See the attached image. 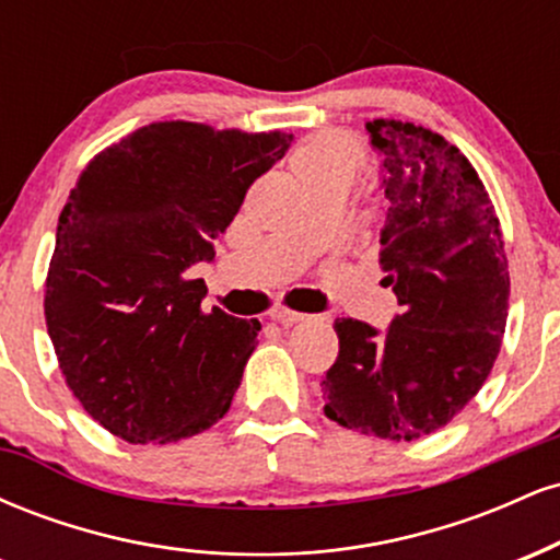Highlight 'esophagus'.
<instances>
[{
	"mask_svg": "<svg viewBox=\"0 0 560 560\" xmlns=\"http://www.w3.org/2000/svg\"><path fill=\"white\" fill-rule=\"evenodd\" d=\"M307 316L305 313H298V311H289V307H276L271 311V320L281 326H292V324H300V320H305Z\"/></svg>",
	"mask_w": 560,
	"mask_h": 560,
	"instance_id": "1",
	"label": "esophagus"
}]
</instances>
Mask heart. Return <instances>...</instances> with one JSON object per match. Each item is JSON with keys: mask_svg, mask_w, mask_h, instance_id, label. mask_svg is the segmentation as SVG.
Masks as SVG:
<instances>
[{"mask_svg": "<svg viewBox=\"0 0 560 560\" xmlns=\"http://www.w3.org/2000/svg\"><path fill=\"white\" fill-rule=\"evenodd\" d=\"M298 176L305 178H347L352 182L355 173L365 165V147L361 139L342 131H326L294 152L292 160Z\"/></svg>", "mask_w": 560, "mask_h": 560, "instance_id": "1", "label": "heart"}]
</instances>
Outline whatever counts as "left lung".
I'll use <instances>...</instances> for the list:
<instances>
[{
  "label": "left lung",
  "instance_id": "obj_1",
  "mask_svg": "<svg viewBox=\"0 0 560 560\" xmlns=\"http://www.w3.org/2000/svg\"><path fill=\"white\" fill-rule=\"evenodd\" d=\"M365 131L389 199L378 266L402 313L387 334L334 320L339 355L320 389L339 427L413 442L453 421L490 376L511 276L492 199L458 147L392 118Z\"/></svg>",
  "mask_w": 560,
  "mask_h": 560
}]
</instances>
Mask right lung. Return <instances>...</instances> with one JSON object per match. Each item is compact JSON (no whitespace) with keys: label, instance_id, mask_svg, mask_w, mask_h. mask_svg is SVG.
Here are the masks:
<instances>
[{"label":"right lung","instance_id":"obj_1","mask_svg":"<svg viewBox=\"0 0 560 560\" xmlns=\"http://www.w3.org/2000/svg\"><path fill=\"white\" fill-rule=\"evenodd\" d=\"M292 133L158 120L81 171L57 223L44 318L70 392L131 445H168L221 421L260 320L202 311L213 240Z\"/></svg>","mask_w":560,"mask_h":560}]
</instances>
